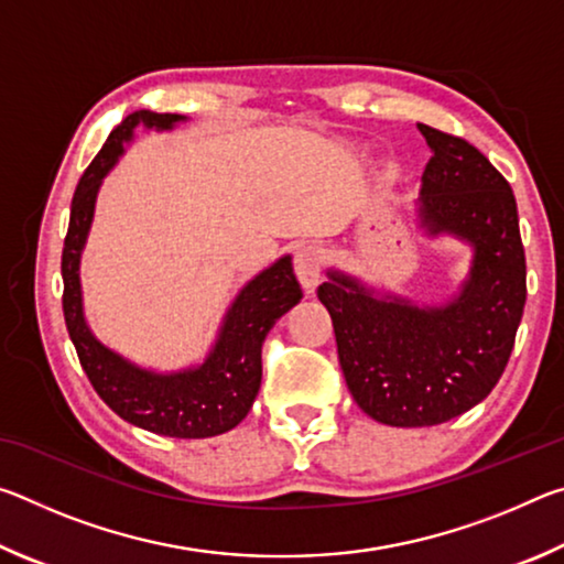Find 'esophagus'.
<instances>
[{
    "instance_id": "34e87169",
    "label": "esophagus",
    "mask_w": 564,
    "mask_h": 564,
    "mask_svg": "<svg viewBox=\"0 0 564 564\" xmlns=\"http://www.w3.org/2000/svg\"><path fill=\"white\" fill-rule=\"evenodd\" d=\"M293 269L295 275H299L301 285L308 293L316 291V285L321 281V271H323V253L321 248L316 246H303L295 251V259H293Z\"/></svg>"
}]
</instances>
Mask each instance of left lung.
I'll return each mask as SVG.
<instances>
[{
    "label": "left lung",
    "instance_id": "left-lung-1",
    "mask_svg": "<svg viewBox=\"0 0 564 564\" xmlns=\"http://www.w3.org/2000/svg\"><path fill=\"white\" fill-rule=\"evenodd\" d=\"M417 129L433 151L420 226L473 246L460 291L443 305H417L340 271L318 285L352 400L393 427L441 425L488 398L510 360L528 295L510 184L465 139L427 123Z\"/></svg>",
    "mask_w": 564,
    "mask_h": 564
}]
</instances>
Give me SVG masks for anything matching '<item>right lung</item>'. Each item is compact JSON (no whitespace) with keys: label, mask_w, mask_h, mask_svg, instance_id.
Returning <instances> with one entry per match:
<instances>
[{"label":"right lung","mask_w":564,"mask_h":564,"mask_svg":"<svg viewBox=\"0 0 564 564\" xmlns=\"http://www.w3.org/2000/svg\"><path fill=\"white\" fill-rule=\"evenodd\" d=\"M186 117L133 111L109 133L107 144L84 171L72 198L69 231L62 251L64 321L84 373L113 413L127 423L166 437H212L231 431L251 410L261 388V348L283 313L303 299L291 256L248 281L228 308L212 352L196 368L156 373L133 366L97 340L82 308L79 261L104 176L133 139V129L169 131Z\"/></svg>","instance_id":"right-lung-1"}]
</instances>
